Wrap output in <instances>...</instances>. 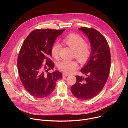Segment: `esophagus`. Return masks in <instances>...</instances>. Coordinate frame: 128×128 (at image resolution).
Instances as JSON below:
<instances>
[{
    "mask_svg": "<svg viewBox=\"0 0 128 128\" xmlns=\"http://www.w3.org/2000/svg\"><path fill=\"white\" fill-rule=\"evenodd\" d=\"M69 75H70L69 74H66V73H65V72L63 73V74H62V76H63V77H64V76H69Z\"/></svg>",
    "mask_w": 128,
    "mask_h": 128,
    "instance_id": "34e87169",
    "label": "esophagus"
}]
</instances>
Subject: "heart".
<instances>
[{
    "mask_svg": "<svg viewBox=\"0 0 128 128\" xmlns=\"http://www.w3.org/2000/svg\"><path fill=\"white\" fill-rule=\"evenodd\" d=\"M84 39L79 35L70 34L63 38V42L74 50V56L81 63H85L90 57L91 54L90 44L84 42ZM60 45L58 42H54L51 48V54L54 58L58 57ZM58 68L67 74H71L78 68V63L75 60H63L58 63Z\"/></svg>",
    "mask_w": 128,
    "mask_h": 128,
    "instance_id": "obj_1",
    "label": "heart"
}]
</instances>
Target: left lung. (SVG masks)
Masks as SVG:
<instances>
[{
  "label": "left lung",
  "mask_w": 128,
  "mask_h": 128,
  "mask_svg": "<svg viewBox=\"0 0 128 128\" xmlns=\"http://www.w3.org/2000/svg\"><path fill=\"white\" fill-rule=\"evenodd\" d=\"M87 36L91 46L90 57L80 69L84 76H76V82L71 88L75 97L84 100L96 96L103 89L110 69L111 56L107 40L93 28H78Z\"/></svg>",
  "instance_id": "1"
}]
</instances>
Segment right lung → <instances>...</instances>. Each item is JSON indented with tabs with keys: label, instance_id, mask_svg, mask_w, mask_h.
<instances>
[{
	"label": "right lung",
	"instance_id": "1",
	"mask_svg": "<svg viewBox=\"0 0 128 128\" xmlns=\"http://www.w3.org/2000/svg\"><path fill=\"white\" fill-rule=\"evenodd\" d=\"M65 30L36 29L22 44L18 58V72L25 90L34 97L42 98L50 95L57 80L62 78V74L57 70L48 71L54 67L50 59L52 46Z\"/></svg>",
	"mask_w": 128,
	"mask_h": 128
}]
</instances>
